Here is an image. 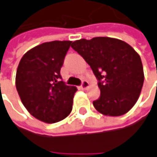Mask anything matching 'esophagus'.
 <instances>
[{
  "label": "esophagus",
  "mask_w": 157,
  "mask_h": 157,
  "mask_svg": "<svg viewBox=\"0 0 157 157\" xmlns=\"http://www.w3.org/2000/svg\"><path fill=\"white\" fill-rule=\"evenodd\" d=\"M89 85H90V84H89V82H88L87 81H82V82L80 88L82 89V90H85V89H87V88L89 87Z\"/></svg>",
  "instance_id": "1"
}]
</instances>
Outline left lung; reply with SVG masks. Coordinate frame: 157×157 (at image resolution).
<instances>
[{
	"mask_svg": "<svg viewBox=\"0 0 157 157\" xmlns=\"http://www.w3.org/2000/svg\"><path fill=\"white\" fill-rule=\"evenodd\" d=\"M71 47L81 55L98 79L101 96L94 108L106 116H121L130 110L138 100L144 70L135 49L121 39L97 36L82 38Z\"/></svg>",
	"mask_w": 157,
	"mask_h": 157,
	"instance_id": "1",
	"label": "left lung"
}]
</instances>
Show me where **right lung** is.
I'll use <instances>...</instances> for the list:
<instances>
[{
  "mask_svg": "<svg viewBox=\"0 0 157 157\" xmlns=\"http://www.w3.org/2000/svg\"><path fill=\"white\" fill-rule=\"evenodd\" d=\"M72 41H51L29 50L16 73V88L23 105L46 123L63 121L72 111L77 88L65 85L60 70Z\"/></svg>",
  "mask_w": 157,
  "mask_h": 157,
  "instance_id": "right-lung-1",
  "label": "right lung"
}]
</instances>
